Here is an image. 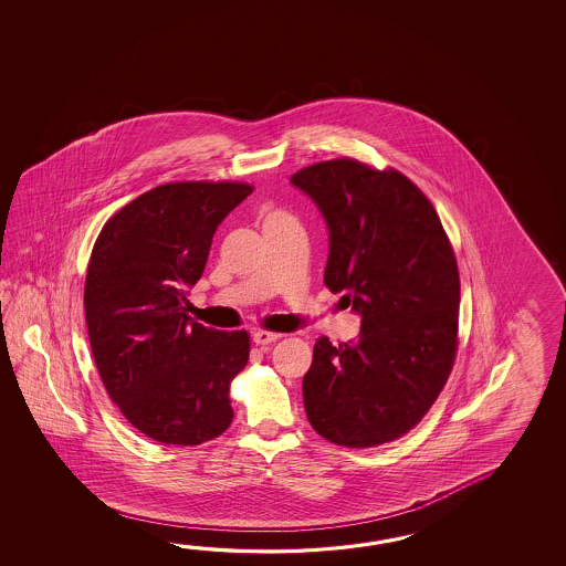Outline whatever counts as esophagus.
<instances>
[{
  "mask_svg": "<svg viewBox=\"0 0 566 566\" xmlns=\"http://www.w3.org/2000/svg\"><path fill=\"white\" fill-rule=\"evenodd\" d=\"M281 334H275V332H266V329H256L253 334L254 344H259V346H266V344H273V342H277Z\"/></svg>",
  "mask_w": 566,
  "mask_h": 566,
  "instance_id": "obj_1",
  "label": "esophagus"
}]
</instances>
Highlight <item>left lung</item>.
<instances>
[{"mask_svg": "<svg viewBox=\"0 0 566 566\" xmlns=\"http://www.w3.org/2000/svg\"><path fill=\"white\" fill-rule=\"evenodd\" d=\"M329 232L324 283L361 317L356 342L319 337L303 376L313 429L336 446L395 441L443 390L458 349L459 271L427 196L397 169L332 159L291 176Z\"/></svg>", "mask_w": 566, "mask_h": 566, "instance_id": "left-lung-1", "label": "left lung"}]
</instances>
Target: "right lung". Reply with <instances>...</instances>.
<instances>
[{
  "instance_id": "right-lung-1",
  "label": "right lung",
  "mask_w": 566,
  "mask_h": 566,
  "mask_svg": "<svg viewBox=\"0 0 566 566\" xmlns=\"http://www.w3.org/2000/svg\"><path fill=\"white\" fill-rule=\"evenodd\" d=\"M253 186H157L108 218L88 261L85 315L96 370L137 431L200 446L232 422L230 380L249 361L247 332L210 329L186 313L218 224Z\"/></svg>"
}]
</instances>
